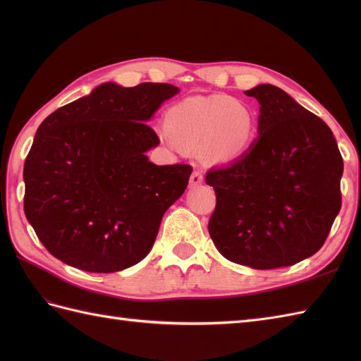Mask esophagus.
Here are the masks:
<instances>
[{
    "instance_id": "obj_1",
    "label": "esophagus",
    "mask_w": 361,
    "mask_h": 361,
    "mask_svg": "<svg viewBox=\"0 0 361 361\" xmlns=\"http://www.w3.org/2000/svg\"><path fill=\"white\" fill-rule=\"evenodd\" d=\"M203 180H204L203 172H202V171H194L192 175H190V178H189V186H190V188L200 186L202 183H203Z\"/></svg>"
}]
</instances>
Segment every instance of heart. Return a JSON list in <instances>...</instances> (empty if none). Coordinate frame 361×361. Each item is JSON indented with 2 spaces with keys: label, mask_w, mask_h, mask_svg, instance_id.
Returning <instances> with one entry per match:
<instances>
[{
  "label": "heart",
  "mask_w": 361,
  "mask_h": 361,
  "mask_svg": "<svg viewBox=\"0 0 361 361\" xmlns=\"http://www.w3.org/2000/svg\"><path fill=\"white\" fill-rule=\"evenodd\" d=\"M164 130L180 150H200L209 163L228 164L250 152L257 122L251 106L231 96H195L166 111Z\"/></svg>",
  "instance_id": "obj_1"
}]
</instances>
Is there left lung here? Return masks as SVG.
I'll list each match as a JSON object with an SVG mask.
<instances>
[{
	"instance_id": "left-lung-1",
	"label": "left lung",
	"mask_w": 361,
	"mask_h": 361,
	"mask_svg": "<svg viewBox=\"0 0 361 361\" xmlns=\"http://www.w3.org/2000/svg\"><path fill=\"white\" fill-rule=\"evenodd\" d=\"M260 105L259 140L211 171L217 204L209 235L220 255L256 270L295 265L323 247L341 208L343 158L332 130L286 91H245Z\"/></svg>"
}]
</instances>
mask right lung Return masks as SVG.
<instances>
[{
	"label": "right lung",
	"mask_w": 361,
	"mask_h": 361,
	"mask_svg": "<svg viewBox=\"0 0 361 361\" xmlns=\"http://www.w3.org/2000/svg\"><path fill=\"white\" fill-rule=\"evenodd\" d=\"M178 93L169 83L105 82L60 106L37 128L23 178L25 214L54 257L90 273H114L149 255L164 212L192 167L157 166L145 124Z\"/></svg>",
	"instance_id": "right-lung-1"
}]
</instances>
